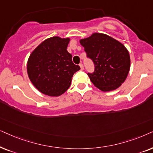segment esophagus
Returning a JSON list of instances; mask_svg holds the SVG:
<instances>
[{
  "mask_svg": "<svg viewBox=\"0 0 153 153\" xmlns=\"http://www.w3.org/2000/svg\"><path fill=\"white\" fill-rule=\"evenodd\" d=\"M80 67L81 70H83V69H84V66H83L82 64H80Z\"/></svg>",
  "mask_w": 153,
  "mask_h": 153,
  "instance_id": "obj_1",
  "label": "esophagus"
}]
</instances>
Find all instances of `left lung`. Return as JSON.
<instances>
[{
  "label": "left lung",
  "instance_id": "left-lung-1",
  "mask_svg": "<svg viewBox=\"0 0 153 153\" xmlns=\"http://www.w3.org/2000/svg\"><path fill=\"white\" fill-rule=\"evenodd\" d=\"M87 56L93 61L95 71L88 76L95 87L103 91L117 89L127 78L130 69L129 51L111 36L94 33L80 40Z\"/></svg>",
  "mask_w": 153,
  "mask_h": 153
}]
</instances>
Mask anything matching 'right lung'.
Here are the masks:
<instances>
[{
    "label": "right lung",
    "instance_id": "obj_1",
    "mask_svg": "<svg viewBox=\"0 0 153 153\" xmlns=\"http://www.w3.org/2000/svg\"><path fill=\"white\" fill-rule=\"evenodd\" d=\"M70 40L59 36L47 38L30 54L28 76L40 92L50 97L63 94L70 87L73 74L80 69L66 50Z\"/></svg>",
    "mask_w": 153,
    "mask_h": 153
}]
</instances>
